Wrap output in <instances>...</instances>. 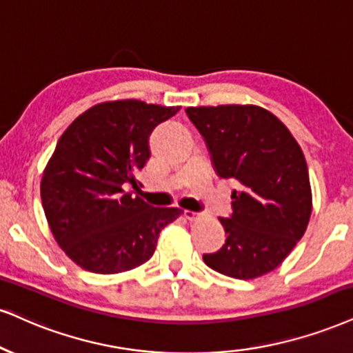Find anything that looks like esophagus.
I'll list each match as a JSON object with an SVG mask.
<instances>
[{
  "mask_svg": "<svg viewBox=\"0 0 353 353\" xmlns=\"http://www.w3.org/2000/svg\"><path fill=\"white\" fill-rule=\"evenodd\" d=\"M183 214H185V217H186V219H188V221H196L198 217L201 216V214H199V212H196V211H190V210H185Z\"/></svg>",
  "mask_w": 353,
  "mask_h": 353,
  "instance_id": "34e87169",
  "label": "esophagus"
}]
</instances>
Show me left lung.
Listing matches in <instances>:
<instances>
[{
	"instance_id": "left-lung-1",
	"label": "left lung",
	"mask_w": 353,
	"mask_h": 353,
	"mask_svg": "<svg viewBox=\"0 0 353 353\" xmlns=\"http://www.w3.org/2000/svg\"><path fill=\"white\" fill-rule=\"evenodd\" d=\"M221 178H232V214L221 217L225 243L208 267L237 280L275 270L306 232L312 211L304 154L285 124L254 104L186 108Z\"/></svg>"
}]
</instances>
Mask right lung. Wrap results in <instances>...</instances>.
I'll return each mask as SVG.
<instances>
[{
  "label": "right lung",
  "mask_w": 353,
  "mask_h": 353,
  "mask_svg": "<svg viewBox=\"0 0 353 353\" xmlns=\"http://www.w3.org/2000/svg\"><path fill=\"white\" fill-rule=\"evenodd\" d=\"M180 106L139 99L90 108L57 142L41 181L47 223L68 259L101 275L128 272L154 255L160 230L181 210L154 208L128 191L150 157L155 125Z\"/></svg>",
  "instance_id": "obj_1"
}]
</instances>
